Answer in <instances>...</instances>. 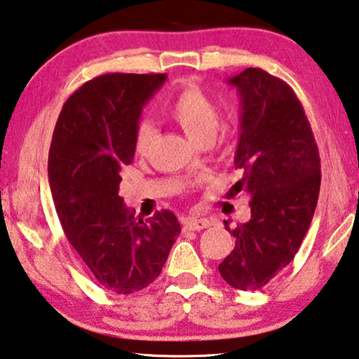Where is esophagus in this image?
I'll use <instances>...</instances> for the list:
<instances>
[{
	"instance_id": "esophagus-1",
	"label": "esophagus",
	"mask_w": 359,
	"mask_h": 359,
	"mask_svg": "<svg viewBox=\"0 0 359 359\" xmlns=\"http://www.w3.org/2000/svg\"><path fill=\"white\" fill-rule=\"evenodd\" d=\"M210 222L208 219H196V217H189L185 222V229L187 230H193V231H200V230H204L208 229Z\"/></svg>"
}]
</instances>
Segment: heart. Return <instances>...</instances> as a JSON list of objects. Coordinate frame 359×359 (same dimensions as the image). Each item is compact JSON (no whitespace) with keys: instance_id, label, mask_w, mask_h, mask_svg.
Masks as SVG:
<instances>
[{"instance_id":"b5f03b06","label":"heart","mask_w":359,"mask_h":359,"mask_svg":"<svg viewBox=\"0 0 359 359\" xmlns=\"http://www.w3.org/2000/svg\"><path fill=\"white\" fill-rule=\"evenodd\" d=\"M168 115L174 119L184 133L196 144H209L217 130L222 134L231 133L230 123H219V111L212 99L196 84L187 83L182 86L166 107ZM156 137V129L150 121L139 123L135 130L134 147L139 155H147Z\"/></svg>"}]
</instances>
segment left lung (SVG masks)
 <instances>
[{
	"label": "left lung",
	"mask_w": 359,
	"mask_h": 359,
	"mask_svg": "<svg viewBox=\"0 0 359 359\" xmlns=\"http://www.w3.org/2000/svg\"><path fill=\"white\" fill-rule=\"evenodd\" d=\"M240 95L241 130L233 196H251V219L225 230L235 248L219 265L231 287L259 291L291 264L309 231L321 185L315 135L292 88L262 70L229 78Z\"/></svg>",
	"instance_id": "8db88e82"
}]
</instances>
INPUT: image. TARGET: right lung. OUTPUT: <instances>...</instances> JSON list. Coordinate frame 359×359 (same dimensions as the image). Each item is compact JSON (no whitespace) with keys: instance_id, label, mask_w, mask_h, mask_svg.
Listing matches in <instances>:
<instances>
[{"instance_id":"1","label":"right lung","mask_w":359,"mask_h":359,"mask_svg":"<svg viewBox=\"0 0 359 359\" xmlns=\"http://www.w3.org/2000/svg\"><path fill=\"white\" fill-rule=\"evenodd\" d=\"M164 81L166 73L90 79L62 107L50 142L48 175L62 229L100 286L115 294L155 281L180 235L172 212L137 219L119 196L142 108Z\"/></svg>"}]
</instances>
